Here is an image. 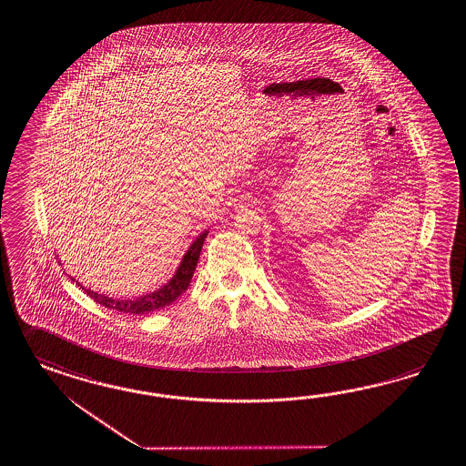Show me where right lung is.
Returning a JSON list of instances; mask_svg holds the SVG:
<instances>
[{"label": "right lung", "instance_id": "add662e5", "mask_svg": "<svg viewBox=\"0 0 466 466\" xmlns=\"http://www.w3.org/2000/svg\"><path fill=\"white\" fill-rule=\"evenodd\" d=\"M208 237V231H203L198 238L192 241L189 250L184 253L180 265L176 270L174 277L168 280L166 286L157 289L150 294H145L137 299H113L107 298L105 294H97L91 289H86V287L76 280L74 277H71L72 282H76V286L81 287L84 292L91 299H95L97 304L105 306L107 309L118 310V312H128V314H147V312H152V310L162 309L168 306L170 302H174L176 299L179 298L182 292H186V289L191 284L192 274L196 270V265L199 260V253L203 248L204 239Z\"/></svg>", "mask_w": 466, "mask_h": 466}]
</instances>
